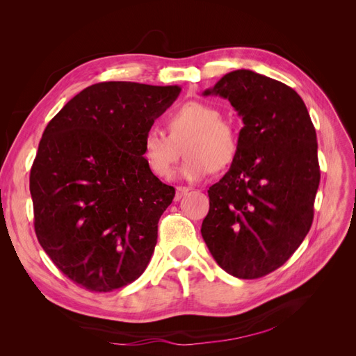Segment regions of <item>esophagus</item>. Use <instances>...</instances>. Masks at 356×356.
Returning a JSON list of instances; mask_svg holds the SVG:
<instances>
[{"mask_svg": "<svg viewBox=\"0 0 356 356\" xmlns=\"http://www.w3.org/2000/svg\"><path fill=\"white\" fill-rule=\"evenodd\" d=\"M188 190L190 188H187V187H177V193H175V202H178V200H181L182 197H184L187 193H188Z\"/></svg>", "mask_w": 356, "mask_h": 356, "instance_id": "obj_1", "label": "esophagus"}]
</instances>
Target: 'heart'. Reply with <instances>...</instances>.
<instances>
[{"label":"heart","instance_id":"obj_1","mask_svg":"<svg viewBox=\"0 0 356 356\" xmlns=\"http://www.w3.org/2000/svg\"><path fill=\"white\" fill-rule=\"evenodd\" d=\"M169 136L149 131L143 141L141 157L148 170L160 179L174 175L184 147L187 160L181 177L199 181L212 170L229 168L238 159L241 138L236 126L221 118V111L208 102L182 104L168 118Z\"/></svg>","mask_w":356,"mask_h":356}]
</instances>
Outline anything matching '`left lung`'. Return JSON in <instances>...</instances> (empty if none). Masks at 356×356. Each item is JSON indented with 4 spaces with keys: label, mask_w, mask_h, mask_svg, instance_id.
<instances>
[{
    "label": "left lung",
    "mask_w": 356,
    "mask_h": 356,
    "mask_svg": "<svg viewBox=\"0 0 356 356\" xmlns=\"http://www.w3.org/2000/svg\"><path fill=\"white\" fill-rule=\"evenodd\" d=\"M203 95L229 99L243 127L238 159L208 190L202 238L222 270L261 277L296 252L314 221L315 127L294 89L250 70L225 74Z\"/></svg>",
    "instance_id": "8db88e82"
}]
</instances>
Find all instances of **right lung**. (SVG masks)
<instances>
[{"instance_id":"add662e5","label":"right lung","mask_w":356,"mask_h":356,"mask_svg":"<svg viewBox=\"0 0 356 356\" xmlns=\"http://www.w3.org/2000/svg\"><path fill=\"white\" fill-rule=\"evenodd\" d=\"M179 92L92 84L44 129L29 175L34 229L50 260L81 288L110 293L147 268L175 188L148 170L141 148Z\"/></svg>"}]
</instances>
